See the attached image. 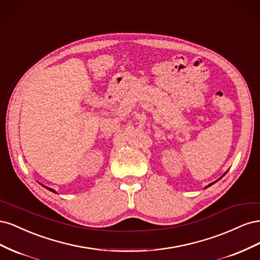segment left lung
<instances>
[{"label": "left lung", "mask_w": 260, "mask_h": 260, "mask_svg": "<svg viewBox=\"0 0 260 260\" xmlns=\"http://www.w3.org/2000/svg\"><path fill=\"white\" fill-rule=\"evenodd\" d=\"M215 182H217V181H215ZM215 182H212V183H210V184H209V185H208V186H210V185H212V184H214V183H215ZM208 186H206V187H208Z\"/></svg>", "instance_id": "1"}]
</instances>
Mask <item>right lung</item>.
I'll use <instances>...</instances> for the list:
<instances>
[{
  "label": "right lung",
  "instance_id": "obj_1",
  "mask_svg": "<svg viewBox=\"0 0 260 260\" xmlns=\"http://www.w3.org/2000/svg\"><path fill=\"white\" fill-rule=\"evenodd\" d=\"M45 188H48V190L49 191H51V192H54V193H56V192H55V190H53V188H51V187H48V186H45V185H43Z\"/></svg>",
  "mask_w": 260,
  "mask_h": 260
}]
</instances>
